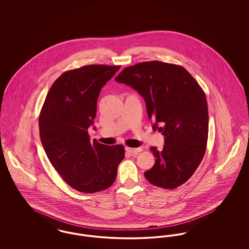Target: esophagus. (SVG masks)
<instances>
[{
  "label": "esophagus",
  "instance_id": "esophagus-1",
  "mask_svg": "<svg viewBox=\"0 0 249 249\" xmlns=\"http://www.w3.org/2000/svg\"><path fill=\"white\" fill-rule=\"evenodd\" d=\"M126 151H127L128 153H130V154L135 156V155H137L139 152H141V151H142V148H140V147H137V148L126 147Z\"/></svg>",
  "mask_w": 249,
  "mask_h": 249
}]
</instances>
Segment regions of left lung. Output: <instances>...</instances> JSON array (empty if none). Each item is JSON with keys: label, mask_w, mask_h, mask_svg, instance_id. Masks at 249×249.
Here are the masks:
<instances>
[{"label": "left lung", "mask_w": 249, "mask_h": 249, "mask_svg": "<svg viewBox=\"0 0 249 249\" xmlns=\"http://www.w3.org/2000/svg\"><path fill=\"white\" fill-rule=\"evenodd\" d=\"M115 80L142 96L153 129L164 136L162 150L150 147L156 160L144 178L162 189L183 185L200 165L208 139V107L200 85L184 67L158 60L126 67Z\"/></svg>", "instance_id": "obj_1"}]
</instances>
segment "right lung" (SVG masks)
<instances>
[{
  "mask_svg": "<svg viewBox=\"0 0 249 249\" xmlns=\"http://www.w3.org/2000/svg\"><path fill=\"white\" fill-rule=\"evenodd\" d=\"M120 66L87 65L63 72L51 86L39 116V130L49 161L72 189L94 193L117 178L125 157L122 144L90 142L102 88Z\"/></svg>",
  "mask_w": 249,
  "mask_h": 249,
  "instance_id": "right-lung-1",
  "label": "right lung"
}]
</instances>
